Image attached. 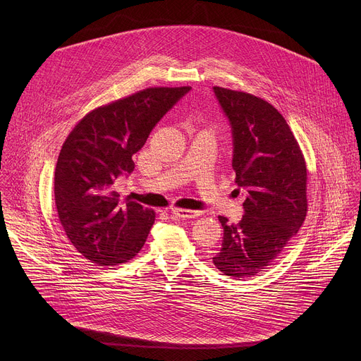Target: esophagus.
<instances>
[{"mask_svg":"<svg viewBox=\"0 0 361 361\" xmlns=\"http://www.w3.org/2000/svg\"><path fill=\"white\" fill-rule=\"evenodd\" d=\"M171 213L178 217V219H183V220H187V219H195L198 217L201 213L200 212H194V210H188V209H171Z\"/></svg>","mask_w":361,"mask_h":361,"instance_id":"obj_1","label":"esophagus"}]
</instances>
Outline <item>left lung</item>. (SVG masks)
Instances as JSON below:
<instances>
[{
	"mask_svg": "<svg viewBox=\"0 0 361 361\" xmlns=\"http://www.w3.org/2000/svg\"><path fill=\"white\" fill-rule=\"evenodd\" d=\"M233 128L235 183L245 188L238 224L219 217L224 237L214 266L234 279L271 266L307 216V166L284 117L266 99L214 87Z\"/></svg>",
	"mask_w": 361,
	"mask_h": 361,
	"instance_id": "left-lung-1",
	"label": "left lung"
}]
</instances>
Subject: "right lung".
Masks as SVG:
<instances>
[{"label":"right lung","instance_id":"obj_1","mask_svg":"<svg viewBox=\"0 0 361 361\" xmlns=\"http://www.w3.org/2000/svg\"><path fill=\"white\" fill-rule=\"evenodd\" d=\"M191 87H151L87 113L71 130L54 173L60 223L78 252L99 266L140 252L156 213L113 191L134 170L133 156L151 130Z\"/></svg>","mask_w":361,"mask_h":361}]
</instances>
